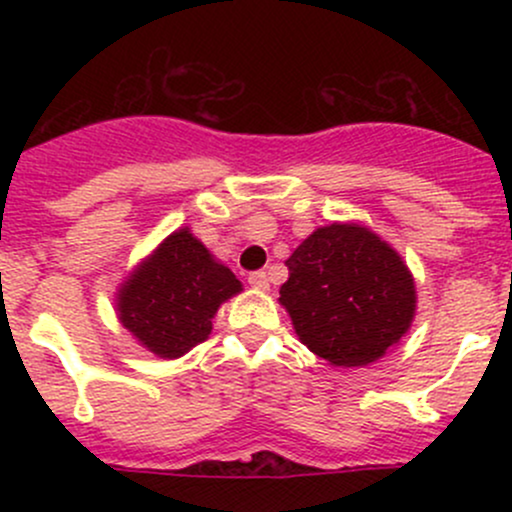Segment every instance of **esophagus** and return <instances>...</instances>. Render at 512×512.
Listing matches in <instances>:
<instances>
[{"instance_id": "34e87169", "label": "esophagus", "mask_w": 512, "mask_h": 512, "mask_svg": "<svg viewBox=\"0 0 512 512\" xmlns=\"http://www.w3.org/2000/svg\"><path fill=\"white\" fill-rule=\"evenodd\" d=\"M248 281H250V286H255V289H260V291H267L269 289V276H267V272H252L248 276Z\"/></svg>"}]
</instances>
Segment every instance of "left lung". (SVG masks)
<instances>
[{"label":"left lung","instance_id":"1","mask_svg":"<svg viewBox=\"0 0 512 512\" xmlns=\"http://www.w3.org/2000/svg\"><path fill=\"white\" fill-rule=\"evenodd\" d=\"M279 303L298 339L330 366H368L409 332L414 276L395 248L358 223L310 233L286 260Z\"/></svg>","mask_w":512,"mask_h":512}]
</instances>
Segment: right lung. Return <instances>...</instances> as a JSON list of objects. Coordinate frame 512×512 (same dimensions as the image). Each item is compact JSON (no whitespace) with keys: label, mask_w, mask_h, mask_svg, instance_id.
Masks as SVG:
<instances>
[{"label":"right lung","mask_w":512,"mask_h":512,"mask_svg":"<svg viewBox=\"0 0 512 512\" xmlns=\"http://www.w3.org/2000/svg\"><path fill=\"white\" fill-rule=\"evenodd\" d=\"M240 291L236 274L216 262L190 228H180L134 267L117 291L115 308L122 327L144 349L180 358L209 337L219 305Z\"/></svg>","instance_id":"1"}]
</instances>
